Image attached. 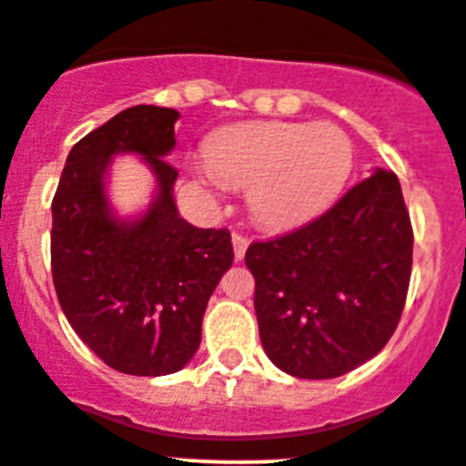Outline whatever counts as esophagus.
<instances>
[{
  "label": "esophagus",
  "mask_w": 466,
  "mask_h": 466,
  "mask_svg": "<svg viewBox=\"0 0 466 466\" xmlns=\"http://www.w3.org/2000/svg\"><path fill=\"white\" fill-rule=\"evenodd\" d=\"M248 247V238H244L242 233H233V251H235V260H242L244 253H247Z\"/></svg>",
  "instance_id": "esophagus-1"
}]
</instances>
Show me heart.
Instances as JSON below:
<instances>
[{
    "mask_svg": "<svg viewBox=\"0 0 466 466\" xmlns=\"http://www.w3.org/2000/svg\"><path fill=\"white\" fill-rule=\"evenodd\" d=\"M206 181L247 190L253 219L273 231L303 227L343 193L354 146L332 123H239L206 143Z\"/></svg>",
    "mask_w": 466,
    "mask_h": 466,
    "instance_id": "obj_1",
    "label": "heart"
}]
</instances>
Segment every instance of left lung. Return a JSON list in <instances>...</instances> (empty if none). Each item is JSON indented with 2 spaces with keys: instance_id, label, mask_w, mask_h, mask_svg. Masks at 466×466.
<instances>
[{
  "instance_id": "1",
  "label": "left lung",
  "mask_w": 466,
  "mask_h": 466,
  "mask_svg": "<svg viewBox=\"0 0 466 466\" xmlns=\"http://www.w3.org/2000/svg\"><path fill=\"white\" fill-rule=\"evenodd\" d=\"M258 328L267 357L299 379H334L383 350L409 294L412 227L400 179L377 167L328 213L253 242Z\"/></svg>"
}]
</instances>
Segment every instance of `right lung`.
<instances>
[{
    "label": "right lung",
    "instance_id": "obj_1",
    "mask_svg": "<svg viewBox=\"0 0 466 466\" xmlns=\"http://www.w3.org/2000/svg\"><path fill=\"white\" fill-rule=\"evenodd\" d=\"M177 109L137 105L96 127L71 147L51 204L62 311L126 375H170L193 359L210 294L233 265L227 228H198L177 213L179 172L163 159L177 143ZM123 151L141 154L157 177L156 201L132 223L113 218L104 190L106 166Z\"/></svg>",
    "mask_w": 466,
    "mask_h": 466
}]
</instances>
